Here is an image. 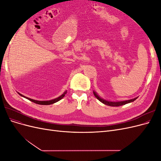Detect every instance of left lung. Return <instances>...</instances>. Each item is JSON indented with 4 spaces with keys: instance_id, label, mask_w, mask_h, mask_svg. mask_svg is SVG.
<instances>
[{
    "instance_id": "obj_1",
    "label": "left lung",
    "mask_w": 161,
    "mask_h": 161,
    "mask_svg": "<svg viewBox=\"0 0 161 161\" xmlns=\"http://www.w3.org/2000/svg\"><path fill=\"white\" fill-rule=\"evenodd\" d=\"M93 94L95 96L96 98L98 99L99 101H101V103H103L105 105H109V106H112V107H118V106L125 105L127 103H131V102L134 101L136 99H137V97H136V98H134V99H130V100H125V101H108V100H105L103 98H101V97H99L98 95V94H97L95 91H93Z\"/></svg>"
}]
</instances>
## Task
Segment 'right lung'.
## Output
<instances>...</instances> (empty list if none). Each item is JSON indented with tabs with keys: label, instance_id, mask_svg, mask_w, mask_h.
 I'll return each instance as SVG.
<instances>
[{
	"label": "right lung",
	"instance_id": "right-lung-1",
	"mask_svg": "<svg viewBox=\"0 0 161 161\" xmlns=\"http://www.w3.org/2000/svg\"><path fill=\"white\" fill-rule=\"evenodd\" d=\"M66 92H67V91H65L64 92V93H63L62 95H61L60 97H57V98H56V99H53L49 100V101H37V100H34V99H30V98H29V97H27L23 95L22 94L19 93V92H18V93H19V95H20L21 97H24V98H26L28 100H30V101L33 102V103L39 104V105H51V104H53V103H56V102H58V101L61 100L63 98V97L65 96V94H66Z\"/></svg>",
	"mask_w": 161,
	"mask_h": 161
}]
</instances>
